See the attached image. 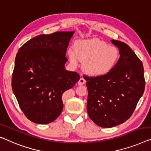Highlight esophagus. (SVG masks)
Returning <instances> with one entry per match:
<instances>
[{"label": "esophagus", "instance_id": "esophagus-1", "mask_svg": "<svg viewBox=\"0 0 151 151\" xmlns=\"http://www.w3.org/2000/svg\"><path fill=\"white\" fill-rule=\"evenodd\" d=\"M85 83H86V81H85L83 78H81L78 81V85H83L85 84Z\"/></svg>", "mask_w": 151, "mask_h": 151}]
</instances>
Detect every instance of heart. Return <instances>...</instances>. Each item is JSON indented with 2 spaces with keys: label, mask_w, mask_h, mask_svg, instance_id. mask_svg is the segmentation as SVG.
I'll list each match as a JSON object with an SVG mask.
<instances>
[{
  "label": "heart",
  "mask_w": 151,
  "mask_h": 151,
  "mask_svg": "<svg viewBox=\"0 0 151 151\" xmlns=\"http://www.w3.org/2000/svg\"><path fill=\"white\" fill-rule=\"evenodd\" d=\"M68 55L72 64L83 63V70L93 76H104L111 73L120 58L116 47L98 39L81 40L75 44V49H69Z\"/></svg>",
  "instance_id": "heart-1"
}]
</instances>
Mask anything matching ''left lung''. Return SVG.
<instances>
[{
	"label": "left lung",
	"mask_w": 151,
	"mask_h": 151,
	"mask_svg": "<svg viewBox=\"0 0 151 151\" xmlns=\"http://www.w3.org/2000/svg\"><path fill=\"white\" fill-rule=\"evenodd\" d=\"M111 42L119 48V60L104 76L84 75L88 90L87 111L101 127L120 125L132 116L145 87L142 63L132 49L120 40Z\"/></svg>",
	"instance_id": "obj_1"
}]
</instances>
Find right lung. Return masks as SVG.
I'll list each match as a JSON object with an SVG mask.
<instances>
[{"label":"right lung","mask_w":151,"mask_h":151,"mask_svg":"<svg viewBox=\"0 0 151 151\" xmlns=\"http://www.w3.org/2000/svg\"><path fill=\"white\" fill-rule=\"evenodd\" d=\"M74 33L40 35L18 50L11 85L20 109L32 122L47 124L57 119L64 106L63 93L79 80L77 73L64 66Z\"/></svg>","instance_id":"obj_1"}]
</instances>
